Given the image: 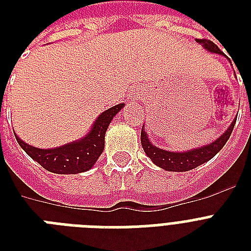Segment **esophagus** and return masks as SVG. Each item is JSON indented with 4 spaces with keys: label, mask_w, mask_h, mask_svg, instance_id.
I'll return each instance as SVG.
<instances>
[{
    "label": "esophagus",
    "mask_w": 251,
    "mask_h": 251,
    "mask_svg": "<svg viewBox=\"0 0 251 251\" xmlns=\"http://www.w3.org/2000/svg\"><path fill=\"white\" fill-rule=\"evenodd\" d=\"M138 98H139V96H138V94H137V92H131V94H130L129 96H127V99H129V101H130V102H134V101H137V100H138Z\"/></svg>",
    "instance_id": "esophagus-1"
}]
</instances>
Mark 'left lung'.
I'll use <instances>...</instances> for the list:
<instances>
[{
	"label": "left lung",
	"instance_id": "8db88e82",
	"mask_svg": "<svg viewBox=\"0 0 251 251\" xmlns=\"http://www.w3.org/2000/svg\"><path fill=\"white\" fill-rule=\"evenodd\" d=\"M197 43L202 45L203 48L208 50L210 53H215V54H222L226 56L224 53L218 48V45L212 43L211 40H206V39H197ZM228 58V57H226ZM237 117L234 118L229 127L224 131V133L215 139L212 143H208L206 146H201L197 149L187 150V151H181V152H176V151H168V150L159 149L156 146H153L151 141L149 139V134L146 133V130L142 127L141 133V142L142 147L145 150L146 155L152 160L153 164H156L157 167L163 168L165 171L169 172H187L194 169V168L199 167V165L204 164L208 160H211L220 150L224 147L226 141L229 139L232 130L234 127Z\"/></svg>",
	"mask_w": 251,
	"mask_h": 251
}]
</instances>
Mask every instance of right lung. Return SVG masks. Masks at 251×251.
Listing matches in <instances>:
<instances>
[{"label": "right lung", "instance_id": "right-lung-1", "mask_svg": "<svg viewBox=\"0 0 251 251\" xmlns=\"http://www.w3.org/2000/svg\"><path fill=\"white\" fill-rule=\"evenodd\" d=\"M124 105L125 104H117L100 113L83 138L56 149H37L14 134L25 152L47 171L56 175H76L91 169L98 161L104 150L106 129Z\"/></svg>", "mask_w": 251, "mask_h": 251}]
</instances>
